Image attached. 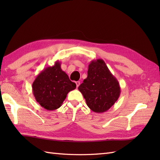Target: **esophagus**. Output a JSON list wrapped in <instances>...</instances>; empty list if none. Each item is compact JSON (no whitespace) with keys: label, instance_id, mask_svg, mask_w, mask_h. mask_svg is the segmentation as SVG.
Here are the masks:
<instances>
[{"label":"esophagus","instance_id":"1","mask_svg":"<svg viewBox=\"0 0 160 160\" xmlns=\"http://www.w3.org/2000/svg\"><path fill=\"white\" fill-rule=\"evenodd\" d=\"M76 87H77V88L80 86V82H79V81H78V82H76Z\"/></svg>","mask_w":160,"mask_h":160}]
</instances>
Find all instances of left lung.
Returning <instances> with one entry per match:
<instances>
[{
  "label": "left lung",
  "instance_id": "8db88e82",
  "mask_svg": "<svg viewBox=\"0 0 160 160\" xmlns=\"http://www.w3.org/2000/svg\"><path fill=\"white\" fill-rule=\"evenodd\" d=\"M87 73V78L78 87V90L83 95L91 111L98 113H104L120 97V84L102 59L91 61Z\"/></svg>",
  "mask_w": 160,
  "mask_h": 160
}]
</instances>
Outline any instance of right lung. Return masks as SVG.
<instances>
[{
	"mask_svg": "<svg viewBox=\"0 0 160 160\" xmlns=\"http://www.w3.org/2000/svg\"><path fill=\"white\" fill-rule=\"evenodd\" d=\"M60 65L57 60L53 66L45 68L32 84V92L36 102L46 110L60 108L68 93L76 87V83L71 82Z\"/></svg>",
	"mask_w": 160,
	"mask_h": 160,
	"instance_id": "obj_1",
	"label": "right lung"
}]
</instances>
